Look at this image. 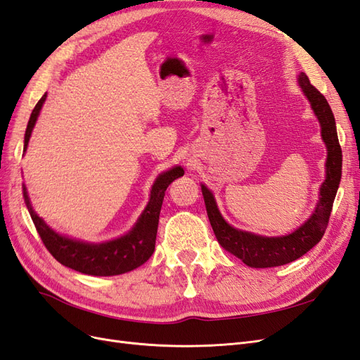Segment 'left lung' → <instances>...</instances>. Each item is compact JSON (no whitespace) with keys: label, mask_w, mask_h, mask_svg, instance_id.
<instances>
[{"label":"left lung","mask_w":360,"mask_h":360,"mask_svg":"<svg viewBox=\"0 0 360 360\" xmlns=\"http://www.w3.org/2000/svg\"><path fill=\"white\" fill-rule=\"evenodd\" d=\"M299 84L304 96L308 97L312 110L321 126V136L328 147V162H326V180L320 189V201L309 219L299 226L296 231L284 237H263L240 231L226 224L217 210L213 193L204 184L201 186L207 214L214 231L217 242L224 249L240 258L249 267L264 269L291 263L300 258L317 245L329 225L333 200L341 181L342 151L338 141L335 117L326 97L309 82L308 76L300 73Z\"/></svg>","instance_id":"1"}]
</instances>
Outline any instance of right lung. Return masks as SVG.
<instances>
[{
    "mask_svg": "<svg viewBox=\"0 0 360 360\" xmlns=\"http://www.w3.org/2000/svg\"><path fill=\"white\" fill-rule=\"evenodd\" d=\"M46 99V94H43L41 99L34 106L31 112L30 122L25 130V143L24 150H27L28 141L32 132V127L36 124V120L41 110V105ZM184 174L181 167H176L167 172L160 174L158 180L151 188L150 202L147 204L144 213L141 214L136 225L126 236L115 238L112 242L106 243H85L72 240L69 237L57 234L45 224L41 217L32 210L27 189L24 186V198L31 214V219L36 225V230L41 238L43 245L63 266L70 267L76 271H81L85 275L93 276H114L122 275L126 271L134 270L144 264L151 257L156 245V234L159 225V214L165 191L169 184L181 177Z\"/></svg>",
    "mask_w": 360,
    "mask_h": 360,
    "instance_id": "add662e5",
    "label": "right lung"
}]
</instances>
